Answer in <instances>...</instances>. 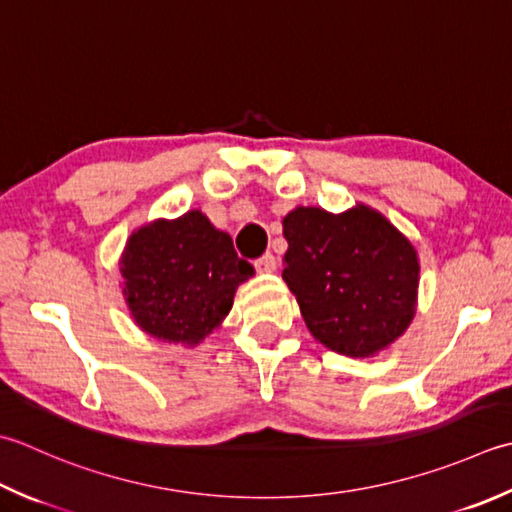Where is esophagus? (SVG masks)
Segmentation results:
<instances>
[{
  "mask_svg": "<svg viewBox=\"0 0 512 512\" xmlns=\"http://www.w3.org/2000/svg\"><path fill=\"white\" fill-rule=\"evenodd\" d=\"M255 268L259 270V273H275L277 270V259H275V255H270V253H266V255H262L255 262Z\"/></svg>",
  "mask_w": 512,
  "mask_h": 512,
  "instance_id": "esophagus-1",
  "label": "esophagus"
}]
</instances>
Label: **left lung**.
I'll return each mask as SVG.
<instances>
[{
    "instance_id": "8db88e82",
    "label": "left lung",
    "mask_w": 512,
    "mask_h": 512,
    "mask_svg": "<svg viewBox=\"0 0 512 512\" xmlns=\"http://www.w3.org/2000/svg\"><path fill=\"white\" fill-rule=\"evenodd\" d=\"M284 282L319 344L375 357L406 333L417 310L419 257L379 210L297 206L284 217Z\"/></svg>"
}]
</instances>
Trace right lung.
<instances>
[{
  "instance_id": "obj_1",
  "label": "right lung",
  "mask_w": 512,
  "mask_h": 512,
  "mask_svg": "<svg viewBox=\"0 0 512 512\" xmlns=\"http://www.w3.org/2000/svg\"><path fill=\"white\" fill-rule=\"evenodd\" d=\"M122 293L146 335L193 348L222 326L237 286L255 275L202 210L135 228L119 257Z\"/></svg>"
}]
</instances>
